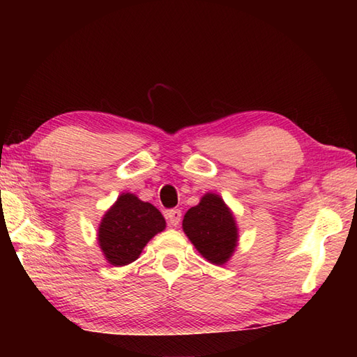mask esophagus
Returning <instances> with one entry per match:
<instances>
[{
	"instance_id": "obj_1",
	"label": "esophagus",
	"mask_w": 357,
	"mask_h": 357,
	"mask_svg": "<svg viewBox=\"0 0 357 357\" xmlns=\"http://www.w3.org/2000/svg\"><path fill=\"white\" fill-rule=\"evenodd\" d=\"M181 210H178V208H172V210H169L165 213V218H167V221H169V224L172 225V227H176V225H179V222H181Z\"/></svg>"
}]
</instances>
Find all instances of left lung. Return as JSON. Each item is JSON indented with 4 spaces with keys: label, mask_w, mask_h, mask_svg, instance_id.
I'll return each instance as SVG.
<instances>
[{
    "label": "left lung",
    "mask_w": 357,
    "mask_h": 357,
    "mask_svg": "<svg viewBox=\"0 0 357 357\" xmlns=\"http://www.w3.org/2000/svg\"><path fill=\"white\" fill-rule=\"evenodd\" d=\"M183 229L196 250L216 265L229 261L238 244V229L231 211L213 193H207L198 206L187 211Z\"/></svg>",
    "instance_id": "left-lung-1"
}]
</instances>
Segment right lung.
<instances>
[{
    "label": "right lung",
    "instance_id": "add662e5",
    "mask_svg": "<svg viewBox=\"0 0 357 357\" xmlns=\"http://www.w3.org/2000/svg\"><path fill=\"white\" fill-rule=\"evenodd\" d=\"M164 229L161 211L132 193H124L102 218L98 241L105 259L123 267L138 259L147 242Z\"/></svg>",
    "mask_w": 357,
    "mask_h": 357
}]
</instances>
